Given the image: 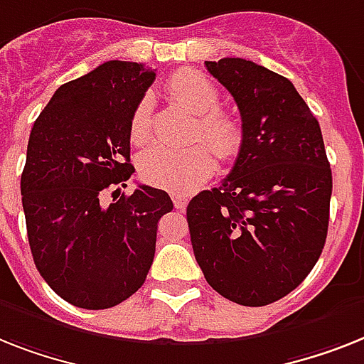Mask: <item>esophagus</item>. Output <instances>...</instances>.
Wrapping results in <instances>:
<instances>
[{
    "label": "esophagus",
    "mask_w": 364,
    "mask_h": 364,
    "mask_svg": "<svg viewBox=\"0 0 364 364\" xmlns=\"http://www.w3.org/2000/svg\"><path fill=\"white\" fill-rule=\"evenodd\" d=\"M171 199H173V204H175L176 210H184L186 206H188V199H186L184 195L173 193V195H171Z\"/></svg>",
    "instance_id": "esophagus-1"
}]
</instances>
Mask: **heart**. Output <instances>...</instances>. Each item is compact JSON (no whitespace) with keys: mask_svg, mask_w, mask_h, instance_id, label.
Returning <instances> with one entry per match:
<instances>
[{"mask_svg":"<svg viewBox=\"0 0 364 364\" xmlns=\"http://www.w3.org/2000/svg\"><path fill=\"white\" fill-rule=\"evenodd\" d=\"M167 92L180 106L199 115L193 132L195 141H206L223 161L234 160L240 154L243 146L242 124L234 115L219 109L221 96L208 77L199 72L180 70L167 81ZM128 132L134 145H145L152 137L149 98H143L135 106ZM209 147L204 143L188 149L154 146L139 160V173L146 184L154 188L171 193H189L214 173L215 160Z\"/></svg>","mask_w":364,"mask_h":364,"instance_id":"heart-1","label":"heart"}]
</instances>
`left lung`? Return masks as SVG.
Masks as SVG:
<instances>
[{
  "label": "left lung",
  "instance_id": "left-lung-1",
  "mask_svg": "<svg viewBox=\"0 0 364 364\" xmlns=\"http://www.w3.org/2000/svg\"><path fill=\"white\" fill-rule=\"evenodd\" d=\"M204 65L238 106L243 146L221 186L189 200L191 245L215 292L262 307L322 255L333 189L322 130L281 74L240 57Z\"/></svg>",
  "mask_w": 364,
  "mask_h": 364
}]
</instances>
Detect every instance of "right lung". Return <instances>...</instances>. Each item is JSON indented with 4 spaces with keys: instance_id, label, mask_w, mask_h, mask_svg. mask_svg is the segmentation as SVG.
Instances as JSON below:
<instances>
[{
    "instance_id": "right-lung-1",
    "label": "right lung",
    "mask_w": 364,
    "mask_h": 364,
    "mask_svg": "<svg viewBox=\"0 0 364 364\" xmlns=\"http://www.w3.org/2000/svg\"><path fill=\"white\" fill-rule=\"evenodd\" d=\"M156 80L152 68L107 61L61 85L35 121L22 173L27 238L38 273L74 307H115L143 287L158 221L173 210L164 189L126 188L130 117Z\"/></svg>"
}]
</instances>
